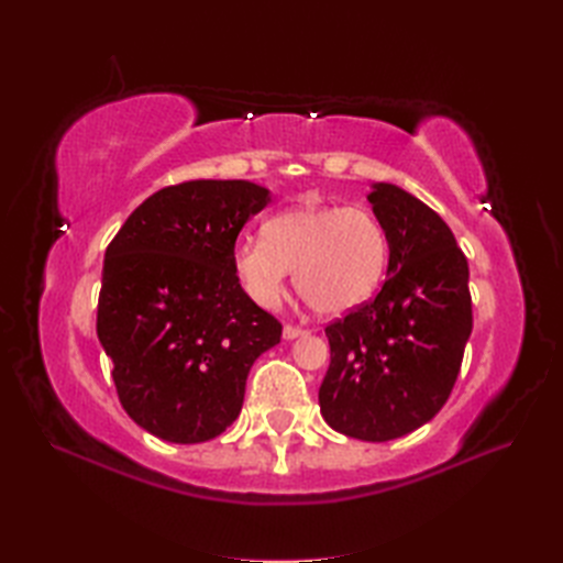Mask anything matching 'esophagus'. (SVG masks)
Returning <instances> with one entry per match:
<instances>
[{"label": "esophagus", "instance_id": "obj_1", "mask_svg": "<svg viewBox=\"0 0 563 563\" xmlns=\"http://www.w3.org/2000/svg\"><path fill=\"white\" fill-rule=\"evenodd\" d=\"M308 331H305L302 327H296V323H286L284 327V338L286 340H294V338H298V335H305Z\"/></svg>", "mask_w": 563, "mask_h": 563}]
</instances>
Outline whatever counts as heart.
<instances>
[{"mask_svg":"<svg viewBox=\"0 0 563 563\" xmlns=\"http://www.w3.org/2000/svg\"><path fill=\"white\" fill-rule=\"evenodd\" d=\"M387 234L362 207H296L272 216L263 240L246 236L232 251L234 275L246 294L275 308L288 272L300 298L319 314L338 317L366 302L387 267Z\"/></svg>","mask_w":563,"mask_h":563,"instance_id":"obj_1","label":"heart"}]
</instances>
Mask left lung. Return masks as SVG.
Masks as SVG:
<instances>
[{"label":"left lung","instance_id":"obj_1","mask_svg":"<svg viewBox=\"0 0 563 563\" xmlns=\"http://www.w3.org/2000/svg\"><path fill=\"white\" fill-rule=\"evenodd\" d=\"M389 244L380 294L327 327L321 416L340 434L389 441L430 422L472 333L470 267L437 211L391 183L368 195Z\"/></svg>","mask_w":563,"mask_h":563}]
</instances>
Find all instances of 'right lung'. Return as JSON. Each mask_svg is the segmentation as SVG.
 Masks as SVG:
<instances>
[{"instance_id": "1", "label": "right lung", "mask_w": 563, "mask_h": 563, "mask_svg": "<svg viewBox=\"0 0 563 563\" xmlns=\"http://www.w3.org/2000/svg\"><path fill=\"white\" fill-rule=\"evenodd\" d=\"M267 203L249 180L168 185L108 244L96 331L119 401L150 434L174 444L223 434L253 362L282 340L279 319L232 267L236 236Z\"/></svg>"}]
</instances>
